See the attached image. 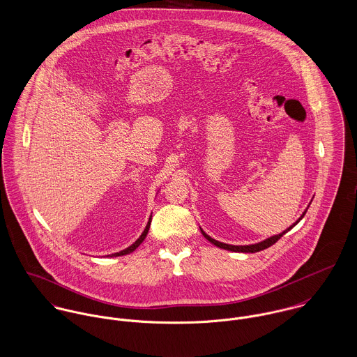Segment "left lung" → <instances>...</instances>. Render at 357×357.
<instances>
[{"label": "left lung", "instance_id": "8db88e82", "mask_svg": "<svg viewBox=\"0 0 357 357\" xmlns=\"http://www.w3.org/2000/svg\"><path fill=\"white\" fill-rule=\"evenodd\" d=\"M307 213V209L303 212V215L298 218V220L296 222V223H293L289 229H286L284 231H282L280 234H277V236H273V237L267 238V239H264V241H261V242H257V243H252V245H229V243H223V242H219V241H216V239H213V238L209 237L202 229H199L201 230V233H202V236L206 238L209 242H212L215 246H218V248H222V249H226V250H231V252H242V253H256V252H260V250H263V249H267V248H270V246H273L275 242H277L279 238L282 237L283 234H286L290 229H293L303 218H304V215Z\"/></svg>", "mask_w": 357, "mask_h": 357}]
</instances>
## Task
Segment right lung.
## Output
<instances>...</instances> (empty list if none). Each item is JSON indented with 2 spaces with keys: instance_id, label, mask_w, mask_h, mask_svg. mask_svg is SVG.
Returning <instances> with one entry per match:
<instances>
[{
  "instance_id": "right-lung-1",
  "label": "right lung",
  "mask_w": 357,
  "mask_h": 357,
  "mask_svg": "<svg viewBox=\"0 0 357 357\" xmlns=\"http://www.w3.org/2000/svg\"><path fill=\"white\" fill-rule=\"evenodd\" d=\"M151 220H152V216L149 218V220H148V225H146V227H145V230H144V233L139 236V238L132 243V245H130L128 248H126V249H123V250H120V252H116V253H112V255H109L111 257L112 256H115V257H118V256H124V255H128V253H131V252H134L142 242H144V239L146 238L148 236V231H149V227H151Z\"/></svg>"
}]
</instances>
